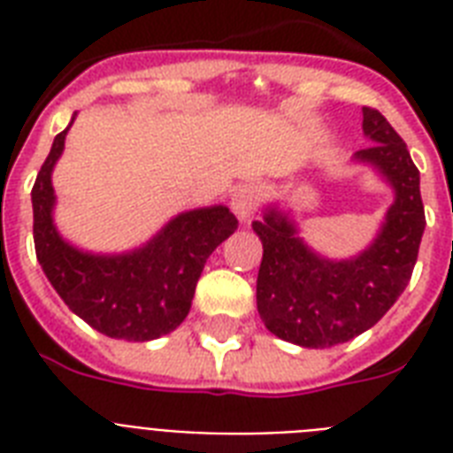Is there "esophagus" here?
<instances>
[{"mask_svg":"<svg viewBox=\"0 0 453 453\" xmlns=\"http://www.w3.org/2000/svg\"><path fill=\"white\" fill-rule=\"evenodd\" d=\"M263 190L258 183H244L240 185L233 195V211L237 213L240 220H249L256 213L258 204H261Z\"/></svg>","mask_w":453,"mask_h":453,"instance_id":"34e87169","label":"esophagus"}]
</instances>
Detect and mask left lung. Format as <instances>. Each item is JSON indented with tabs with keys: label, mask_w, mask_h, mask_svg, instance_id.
I'll return each instance as SVG.
<instances>
[{
	"label": "left lung",
	"mask_w": 453,
	"mask_h": 453,
	"mask_svg": "<svg viewBox=\"0 0 453 453\" xmlns=\"http://www.w3.org/2000/svg\"><path fill=\"white\" fill-rule=\"evenodd\" d=\"M362 129L372 145L357 150L395 188L379 237L350 261H326L296 237L291 220L270 209L254 220L263 242L256 282L258 312L275 336L303 348H331L372 329L411 280L426 211L418 169L407 143L376 108L362 110Z\"/></svg>",
	"instance_id": "obj_1"
}]
</instances>
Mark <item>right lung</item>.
Listing matches in <instances>:
<instances>
[{
  "label": "right lung",
  "mask_w": 453,
  "mask_h": 453,
  "mask_svg": "<svg viewBox=\"0 0 453 453\" xmlns=\"http://www.w3.org/2000/svg\"><path fill=\"white\" fill-rule=\"evenodd\" d=\"M53 138L32 188V233L37 261L65 305L110 338L152 341L190 312L206 258L237 230L227 206L180 213L143 249L124 256H94L60 240L53 226L51 171L65 145Z\"/></svg>",
  "instance_id": "obj_1"
}]
</instances>
